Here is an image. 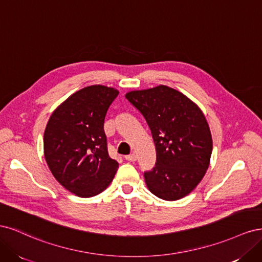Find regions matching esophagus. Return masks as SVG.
Returning <instances> with one entry per match:
<instances>
[{
    "instance_id": "34e87169",
    "label": "esophagus",
    "mask_w": 262,
    "mask_h": 262,
    "mask_svg": "<svg viewBox=\"0 0 262 262\" xmlns=\"http://www.w3.org/2000/svg\"><path fill=\"white\" fill-rule=\"evenodd\" d=\"M125 160L126 161H129V162H136L137 161V155L134 154V153H132V154H130V155H126L125 156Z\"/></svg>"
}]
</instances>
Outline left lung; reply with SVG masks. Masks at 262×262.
<instances>
[{
    "instance_id": "left-lung-1",
    "label": "left lung",
    "mask_w": 262,
    "mask_h": 262,
    "mask_svg": "<svg viewBox=\"0 0 262 262\" xmlns=\"http://www.w3.org/2000/svg\"><path fill=\"white\" fill-rule=\"evenodd\" d=\"M125 98L143 115L156 147L155 167L144 172L148 190L175 201L199 185L209 168L212 136L201 109L184 94L160 85Z\"/></svg>"
}]
</instances>
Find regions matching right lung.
I'll return each instance as SVG.
<instances>
[{"mask_svg": "<svg viewBox=\"0 0 262 262\" xmlns=\"http://www.w3.org/2000/svg\"><path fill=\"white\" fill-rule=\"evenodd\" d=\"M113 87H84L52 113L43 134L46 162L70 192L94 196L113 181L119 167L108 154L104 121L118 96Z\"/></svg>", "mask_w": 262, "mask_h": 262, "instance_id": "obj_1", "label": "right lung"}]
</instances>
